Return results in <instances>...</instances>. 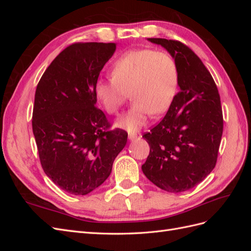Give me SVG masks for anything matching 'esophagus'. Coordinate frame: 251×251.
<instances>
[{
  "instance_id": "obj_1",
  "label": "esophagus",
  "mask_w": 251,
  "mask_h": 251,
  "mask_svg": "<svg viewBox=\"0 0 251 251\" xmlns=\"http://www.w3.org/2000/svg\"><path fill=\"white\" fill-rule=\"evenodd\" d=\"M137 138V134H135V133H128V139L130 140H134V139H136Z\"/></svg>"
}]
</instances>
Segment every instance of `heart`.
Wrapping results in <instances>:
<instances>
[{
    "label": "heart",
    "instance_id": "heart-1",
    "mask_svg": "<svg viewBox=\"0 0 251 251\" xmlns=\"http://www.w3.org/2000/svg\"><path fill=\"white\" fill-rule=\"evenodd\" d=\"M178 80L177 64L169 53L135 49L114 63L111 78L96 80L95 94L105 111L116 115L130 93L133 103L117 125L136 131L147 123L151 113L158 115L171 107Z\"/></svg>",
    "mask_w": 251,
    "mask_h": 251
}]
</instances>
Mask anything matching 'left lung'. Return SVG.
<instances>
[{
  "instance_id": "8db88e82",
  "label": "left lung",
  "mask_w": 251,
  "mask_h": 251,
  "mask_svg": "<svg viewBox=\"0 0 251 251\" xmlns=\"http://www.w3.org/2000/svg\"><path fill=\"white\" fill-rule=\"evenodd\" d=\"M161 45L178 67L180 91L163 119L143 134L150 146L143 174L169 193L198 185L215 169L223 133L220 94L196 53L179 41L149 39Z\"/></svg>"
}]
</instances>
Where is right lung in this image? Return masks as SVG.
Segmentation results:
<instances>
[{
    "instance_id": "1",
    "label": "right lung",
    "mask_w": 251,
    "mask_h": 251,
    "mask_svg": "<svg viewBox=\"0 0 251 251\" xmlns=\"http://www.w3.org/2000/svg\"><path fill=\"white\" fill-rule=\"evenodd\" d=\"M114 43H74L53 59L37 83L32 130L45 174L63 191L83 196L105 181L127 133L111 130L96 107L95 82Z\"/></svg>"
}]
</instances>
